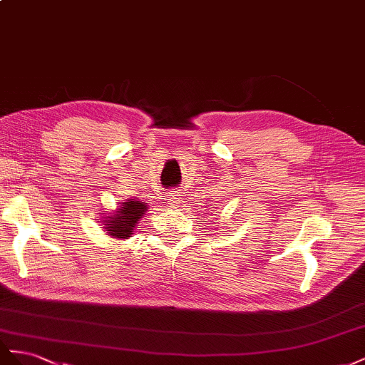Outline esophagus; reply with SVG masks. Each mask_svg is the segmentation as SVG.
<instances>
[{"mask_svg": "<svg viewBox=\"0 0 365 365\" xmlns=\"http://www.w3.org/2000/svg\"><path fill=\"white\" fill-rule=\"evenodd\" d=\"M168 203L173 206V207H175V206H179L180 205V202H182V197H180V194L177 192V191H173V192H170L168 194Z\"/></svg>", "mask_w": 365, "mask_h": 365, "instance_id": "1", "label": "esophagus"}]
</instances>
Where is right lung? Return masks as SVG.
Listing matches in <instances>:
<instances>
[{"mask_svg":"<svg viewBox=\"0 0 365 365\" xmlns=\"http://www.w3.org/2000/svg\"><path fill=\"white\" fill-rule=\"evenodd\" d=\"M148 206L143 202L127 200L122 202L119 211L114 217H108L110 220H106V229L110 235L118 238L131 237L133 229L139 223V218L147 212Z\"/></svg>","mask_w":365,"mask_h":365,"instance_id":"add662e5","label":"right lung"}]
</instances>
